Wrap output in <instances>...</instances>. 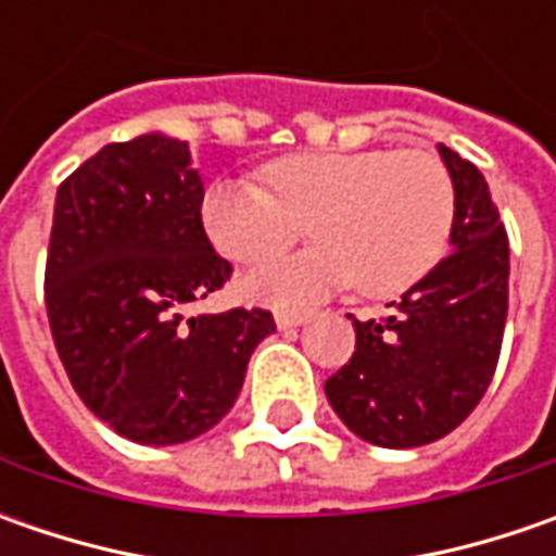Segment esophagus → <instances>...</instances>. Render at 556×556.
Segmentation results:
<instances>
[{"mask_svg": "<svg viewBox=\"0 0 556 556\" xmlns=\"http://www.w3.org/2000/svg\"><path fill=\"white\" fill-rule=\"evenodd\" d=\"M306 321H309V315H306V312H293V309L275 312V325H278L281 331L300 328V325H306Z\"/></svg>", "mask_w": 556, "mask_h": 556, "instance_id": "34e87169", "label": "esophagus"}]
</instances>
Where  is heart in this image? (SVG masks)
Listing matches in <instances>:
<instances>
[{
    "label": "heart",
    "mask_w": 556,
    "mask_h": 556,
    "mask_svg": "<svg viewBox=\"0 0 556 556\" xmlns=\"http://www.w3.org/2000/svg\"><path fill=\"white\" fill-rule=\"evenodd\" d=\"M266 188L223 179L203 191L201 225L231 263H260L296 238L303 253L250 268L241 293L266 306H306L358 285L393 296L437 266L455 225V185L427 151H296L266 166Z\"/></svg>",
    "instance_id": "1"
}]
</instances>
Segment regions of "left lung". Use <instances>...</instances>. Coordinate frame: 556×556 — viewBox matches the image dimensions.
<instances>
[{"label":"left lung","mask_w":556,"mask_h":556,"mask_svg":"<svg viewBox=\"0 0 556 556\" xmlns=\"http://www.w3.org/2000/svg\"><path fill=\"white\" fill-rule=\"evenodd\" d=\"M455 185L452 253L390 303L383 318H353V358L325 393L355 437L415 448L452 433L480 405L498 365L510 250L489 185L470 161L437 144Z\"/></svg>","instance_id":"left-lung-1"}]
</instances>
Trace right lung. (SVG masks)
Returning a JSON list of instances; mask_svg holds the SVG:
<instances>
[{
    "instance_id": "right-lung-1",
    "label": "right lung",
    "mask_w": 556,
    "mask_h": 556,
    "mask_svg": "<svg viewBox=\"0 0 556 556\" xmlns=\"http://www.w3.org/2000/svg\"><path fill=\"white\" fill-rule=\"evenodd\" d=\"M188 141L104 144L54 198L46 309L86 408L123 439L179 445L216 427L247 362L275 333L266 309L185 318L231 275L201 225Z\"/></svg>"
}]
</instances>
